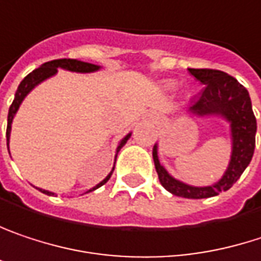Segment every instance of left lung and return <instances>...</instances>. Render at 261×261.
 Returning a JSON list of instances; mask_svg holds the SVG:
<instances>
[{
	"instance_id": "8db88e82",
	"label": "left lung",
	"mask_w": 261,
	"mask_h": 261,
	"mask_svg": "<svg viewBox=\"0 0 261 261\" xmlns=\"http://www.w3.org/2000/svg\"><path fill=\"white\" fill-rule=\"evenodd\" d=\"M189 73L201 82L204 88L198 97L189 103L188 113L198 118L221 117L230 124L231 154L228 167L216 183L209 186H192L174 179L165 167L161 165L158 144L153 147V161L159 181L168 192L183 198L198 200L228 191L242 176L254 154L257 121L252 113L249 93L238 80L213 69H189Z\"/></svg>"
}]
</instances>
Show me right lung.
<instances>
[{"instance_id": "right-lung-1", "label": "right lung", "mask_w": 261, "mask_h": 261, "mask_svg": "<svg viewBox=\"0 0 261 261\" xmlns=\"http://www.w3.org/2000/svg\"><path fill=\"white\" fill-rule=\"evenodd\" d=\"M58 69H64V70H69V72H76V73H93V72H97V70L100 69V66L91 64V63H85V61H80V60H72V58H61V60H52V61H48V63L42 64L39 69L33 70L30 75H27V76L22 80V82L19 84V87H17L16 90V94H15V100H13V103H12V107H10V110H9V117H7V134H6V137H7V148H9V141H10L12 123H13V118H15V115H16L20 103L23 102V99L27 97V94H28L34 87H37L39 84H42L43 81L49 80L50 76L57 75ZM130 135H132V132H129V134L118 143V146H117V153L120 151L121 147L127 143V140L130 138ZM9 153H10V150H9ZM117 153H115V158H117ZM113 171H114V168L111 170V173H110L105 179L102 180L100 183H97L94 188L88 189L87 192H91V191L100 188L102 185H105V183L110 180V177H111ZM39 191H42V192L46 194V195H55L54 192L46 191V189H40V188H39Z\"/></svg>"}]
</instances>
